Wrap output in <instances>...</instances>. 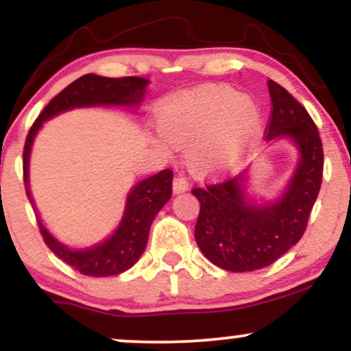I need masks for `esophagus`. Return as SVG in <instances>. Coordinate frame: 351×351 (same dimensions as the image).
I'll return each mask as SVG.
<instances>
[{
	"mask_svg": "<svg viewBox=\"0 0 351 351\" xmlns=\"http://www.w3.org/2000/svg\"><path fill=\"white\" fill-rule=\"evenodd\" d=\"M184 191H188V181L184 178H180V176L173 180V193H175V195H180V193Z\"/></svg>",
	"mask_w": 351,
	"mask_h": 351,
	"instance_id": "1",
	"label": "esophagus"
}]
</instances>
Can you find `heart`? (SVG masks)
I'll list each match as a JSON object with an SVG mask.
<instances>
[{
	"label": "heart",
	"instance_id": "heart-1",
	"mask_svg": "<svg viewBox=\"0 0 351 351\" xmlns=\"http://www.w3.org/2000/svg\"><path fill=\"white\" fill-rule=\"evenodd\" d=\"M156 125L168 143L186 147L184 158L193 175L216 176L234 167L256 142L263 110L236 88L208 86L165 102Z\"/></svg>",
	"mask_w": 351,
	"mask_h": 351
}]
</instances>
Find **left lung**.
Masks as SVG:
<instances>
[{"instance_id":"obj_1","label":"left lung","mask_w":351,"mask_h":351,"mask_svg":"<svg viewBox=\"0 0 351 351\" xmlns=\"http://www.w3.org/2000/svg\"><path fill=\"white\" fill-rule=\"evenodd\" d=\"M272 114L267 142L287 140L297 163L285 188L265 199L254 193L252 165L234 178L193 189L199 201L195 239L208 261L224 271L251 272L276 263L304 236L320 191L324 150L308 112L269 80Z\"/></svg>"}]
</instances>
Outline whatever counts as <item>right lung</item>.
<instances>
[{"label":"right lung","mask_w":351,"mask_h":351,"mask_svg":"<svg viewBox=\"0 0 351 351\" xmlns=\"http://www.w3.org/2000/svg\"><path fill=\"white\" fill-rule=\"evenodd\" d=\"M148 84L150 80L143 77L112 79L97 74L82 75L47 104L27 134L23 152L24 186H26L27 198L36 211L44 243L64 263H67L84 276H117L135 265L147 247L153 219L171 198L173 171L163 170L156 175L148 176V178L140 180L132 186L127 199H125L122 219L106 239L86 245V247H71L59 241L46 228L34 204L33 195H31L29 162L34 140L47 120L54 119L64 112L74 110V108L117 107L135 112L143 102Z\"/></svg>","instance_id":"add662e5"}]
</instances>
